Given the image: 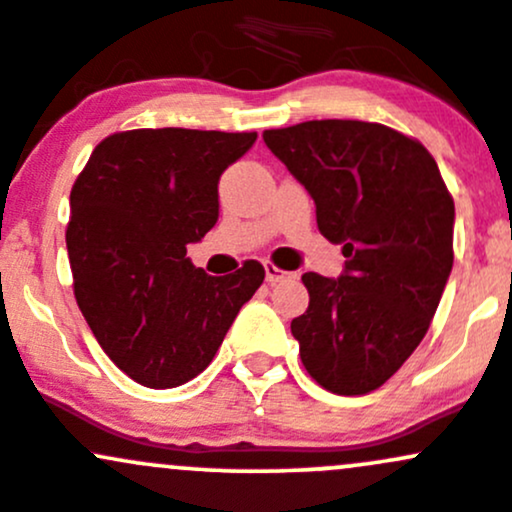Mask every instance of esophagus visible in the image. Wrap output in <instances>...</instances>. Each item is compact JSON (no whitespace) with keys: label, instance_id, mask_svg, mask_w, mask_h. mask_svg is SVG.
Returning <instances> with one entry per match:
<instances>
[{"label":"esophagus","instance_id":"obj_1","mask_svg":"<svg viewBox=\"0 0 512 512\" xmlns=\"http://www.w3.org/2000/svg\"><path fill=\"white\" fill-rule=\"evenodd\" d=\"M265 277H267V282L274 284V282H282V279H287L289 272L279 270V267L272 265V262H265Z\"/></svg>","mask_w":512,"mask_h":512}]
</instances>
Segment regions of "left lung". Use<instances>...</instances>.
<instances>
[{
  "mask_svg": "<svg viewBox=\"0 0 512 512\" xmlns=\"http://www.w3.org/2000/svg\"><path fill=\"white\" fill-rule=\"evenodd\" d=\"M262 139L346 257L336 279L301 277L309 309L292 321L301 363L336 395L378 390L424 338L454 265V201L437 161L378 122L311 120Z\"/></svg>",
  "mask_w": 512,
  "mask_h": 512,
  "instance_id": "8db88e82",
  "label": "left lung"
}]
</instances>
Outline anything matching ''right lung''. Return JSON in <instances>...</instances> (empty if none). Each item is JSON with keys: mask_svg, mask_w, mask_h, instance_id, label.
<instances>
[{"mask_svg": "<svg viewBox=\"0 0 512 512\" xmlns=\"http://www.w3.org/2000/svg\"><path fill=\"white\" fill-rule=\"evenodd\" d=\"M255 139L181 127L117 132L75 179L66 233L75 301L134 383L166 390L203 373L265 279L255 260L211 277L186 257V245L218 223L220 174Z\"/></svg>", "mask_w": 512, "mask_h": 512, "instance_id": "obj_1", "label": "right lung"}]
</instances>
